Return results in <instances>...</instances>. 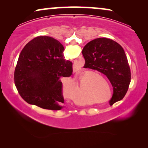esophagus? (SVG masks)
Instances as JSON below:
<instances>
[{
  "label": "esophagus",
  "instance_id": "esophagus-1",
  "mask_svg": "<svg viewBox=\"0 0 148 148\" xmlns=\"http://www.w3.org/2000/svg\"><path fill=\"white\" fill-rule=\"evenodd\" d=\"M73 72H75V73H77V71H78L77 67L75 65H73Z\"/></svg>",
  "mask_w": 148,
  "mask_h": 148
}]
</instances>
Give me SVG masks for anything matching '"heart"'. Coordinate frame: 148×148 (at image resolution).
<instances>
[{
    "label": "heart",
    "mask_w": 148,
    "mask_h": 148,
    "mask_svg": "<svg viewBox=\"0 0 148 148\" xmlns=\"http://www.w3.org/2000/svg\"><path fill=\"white\" fill-rule=\"evenodd\" d=\"M90 92V91H89V89H88V88H85V91H84V92L86 93V94H88V93Z\"/></svg>",
    "instance_id": "heart-1"
}]
</instances>
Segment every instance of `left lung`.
Returning <instances> with one entry per match:
<instances>
[{
    "instance_id": "obj_1",
    "label": "left lung",
    "mask_w": 148,
    "mask_h": 148,
    "mask_svg": "<svg viewBox=\"0 0 148 148\" xmlns=\"http://www.w3.org/2000/svg\"><path fill=\"white\" fill-rule=\"evenodd\" d=\"M82 54L86 60L84 66L102 73L112 84L110 106L122 100L131 82L130 67L122 46L111 39L99 38L88 42Z\"/></svg>"
}]
</instances>
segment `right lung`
<instances>
[{
    "label": "right lung",
    "mask_w": 148,
    "mask_h": 148,
    "mask_svg": "<svg viewBox=\"0 0 148 148\" xmlns=\"http://www.w3.org/2000/svg\"><path fill=\"white\" fill-rule=\"evenodd\" d=\"M64 47L49 36H38L25 46L16 65L14 81L28 104L44 109L64 108L61 77L71 75L73 63L64 58Z\"/></svg>",
    "instance_id": "add662e5"
}]
</instances>
